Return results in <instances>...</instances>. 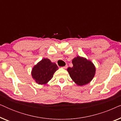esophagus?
<instances>
[{"mask_svg": "<svg viewBox=\"0 0 121 121\" xmlns=\"http://www.w3.org/2000/svg\"><path fill=\"white\" fill-rule=\"evenodd\" d=\"M67 67H68V66H67V65H65V66H64V67H63L62 68H63V69H67Z\"/></svg>", "mask_w": 121, "mask_h": 121, "instance_id": "esophagus-1", "label": "esophagus"}]
</instances>
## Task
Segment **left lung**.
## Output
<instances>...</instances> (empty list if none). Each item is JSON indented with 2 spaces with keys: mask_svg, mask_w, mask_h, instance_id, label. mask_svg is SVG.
Wrapping results in <instances>:
<instances>
[{
  "mask_svg": "<svg viewBox=\"0 0 121 121\" xmlns=\"http://www.w3.org/2000/svg\"><path fill=\"white\" fill-rule=\"evenodd\" d=\"M73 67L67 69L69 75L78 85L82 86L90 82L95 74L96 68L91 61L77 56L72 60Z\"/></svg>",
  "mask_w": 121,
  "mask_h": 121,
  "instance_id": "obj_1",
  "label": "left lung"
}]
</instances>
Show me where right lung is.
Wrapping results in <instances>:
<instances>
[{
  "label": "right lung",
  "mask_w": 121,
  "mask_h": 121,
  "mask_svg": "<svg viewBox=\"0 0 121 121\" xmlns=\"http://www.w3.org/2000/svg\"><path fill=\"white\" fill-rule=\"evenodd\" d=\"M58 67L55 63L48 58H43L33 68L31 75L37 84H46L53 78Z\"/></svg>",
  "instance_id": "obj_1"
}]
</instances>
